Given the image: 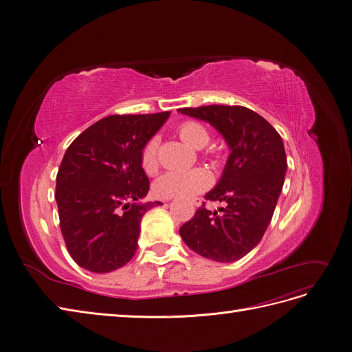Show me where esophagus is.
Wrapping results in <instances>:
<instances>
[{"instance_id": "obj_1", "label": "esophagus", "mask_w": 352, "mask_h": 352, "mask_svg": "<svg viewBox=\"0 0 352 352\" xmlns=\"http://www.w3.org/2000/svg\"><path fill=\"white\" fill-rule=\"evenodd\" d=\"M171 199H173V198H166L165 201H171ZM199 204H201V199H199V198H195V199H194V206H195V207H199Z\"/></svg>"}]
</instances>
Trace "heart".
Returning <instances> with one entry per match:
<instances>
[{
    "label": "heart",
    "mask_w": 352,
    "mask_h": 352,
    "mask_svg": "<svg viewBox=\"0 0 352 352\" xmlns=\"http://www.w3.org/2000/svg\"><path fill=\"white\" fill-rule=\"evenodd\" d=\"M178 134L187 145L199 150L210 141V134L195 121L184 122ZM141 166L146 174H154L158 168V138L148 140L141 151ZM211 174L206 168H192L187 171H168L162 174L154 184V192L161 198H190L210 187Z\"/></svg>",
    "instance_id": "obj_1"
}]
</instances>
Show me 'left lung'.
<instances>
[{
	"instance_id": "1",
	"label": "left lung",
	"mask_w": 352,
	"mask_h": 352,
	"mask_svg": "<svg viewBox=\"0 0 352 352\" xmlns=\"http://www.w3.org/2000/svg\"><path fill=\"white\" fill-rule=\"evenodd\" d=\"M181 114L212 125L230 148L217 186L206 194L226 208L202 204L179 230L194 252L217 263H232L260 244L283 191L287 174L284 142L275 128L239 105L181 108Z\"/></svg>"
}]
</instances>
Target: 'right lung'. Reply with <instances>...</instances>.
Returning <instances> with one entry per match:
<instances>
[{
	"instance_id": "add662e5",
	"label": "right lung",
	"mask_w": 352,
	"mask_h": 352,
	"mask_svg": "<svg viewBox=\"0 0 352 352\" xmlns=\"http://www.w3.org/2000/svg\"><path fill=\"white\" fill-rule=\"evenodd\" d=\"M170 114L109 116L68 146L55 201L65 245L81 268L111 272L134 256L144 214L162 206L140 202L150 190L141 151Z\"/></svg>"
}]
</instances>
